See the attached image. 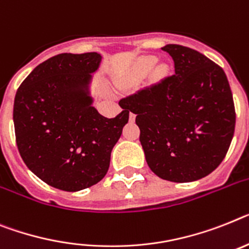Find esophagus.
I'll use <instances>...</instances> for the list:
<instances>
[{"label":"esophagus","instance_id":"obj_1","mask_svg":"<svg viewBox=\"0 0 249 249\" xmlns=\"http://www.w3.org/2000/svg\"><path fill=\"white\" fill-rule=\"evenodd\" d=\"M135 116H137V115L133 114V112H130V114H129V120H130L131 123H134V121H135Z\"/></svg>","mask_w":249,"mask_h":249}]
</instances>
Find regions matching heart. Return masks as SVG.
Segmentation results:
<instances>
[{"mask_svg":"<svg viewBox=\"0 0 249 249\" xmlns=\"http://www.w3.org/2000/svg\"><path fill=\"white\" fill-rule=\"evenodd\" d=\"M157 63V58L153 57V55H148V57H144L139 60V64H138V68L139 71L143 73L149 72Z\"/></svg>","mask_w":249,"mask_h":249,"instance_id":"b5f03b06","label":"heart"}]
</instances>
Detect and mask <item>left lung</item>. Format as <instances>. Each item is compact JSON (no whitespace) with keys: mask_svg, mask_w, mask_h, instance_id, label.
<instances>
[{"mask_svg":"<svg viewBox=\"0 0 249 249\" xmlns=\"http://www.w3.org/2000/svg\"><path fill=\"white\" fill-rule=\"evenodd\" d=\"M162 49L175 62V74L123 100L137 115L145 160L157 176L191 182L224 160L235 128V110L224 71L191 48Z\"/></svg>","mask_w":249,"mask_h":249,"instance_id":"1","label":"left lung"}]
</instances>
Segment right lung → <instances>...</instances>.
Wrapping results in <instances>:
<instances>
[{"label":"right lung","instance_id":"obj_1","mask_svg":"<svg viewBox=\"0 0 249 249\" xmlns=\"http://www.w3.org/2000/svg\"><path fill=\"white\" fill-rule=\"evenodd\" d=\"M101 59L96 52L54 55L35 67L15 96L20 156L55 189L76 192L100 182L129 120L128 107L107 119L92 106L89 83Z\"/></svg>","mask_w":249,"mask_h":249}]
</instances>
